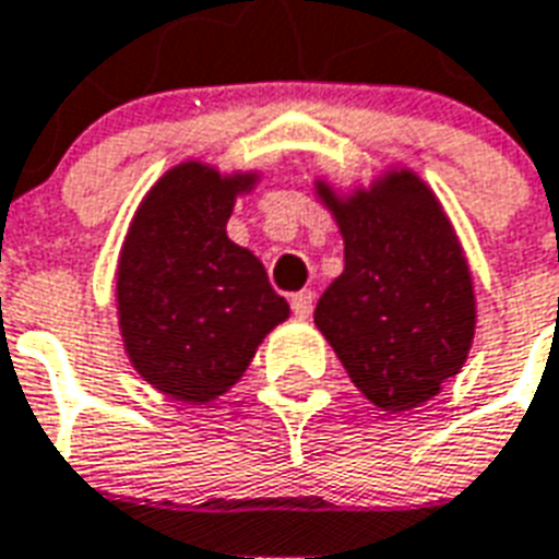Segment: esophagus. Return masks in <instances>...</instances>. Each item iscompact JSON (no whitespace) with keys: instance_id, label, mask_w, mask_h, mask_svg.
<instances>
[{"instance_id":"esophagus-1","label":"esophagus","mask_w":559,"mask_h":559,"mask_svg":"<svg viewBox=\"0 0 559 559\" xmlns=\"http://www.w3.org/2000/svg\"><path fill=\"white\" fill-rule=\"evenodd\" d=\"M293 313L299 317V320H308L313 313V293L311 290H299V293H293Z\"/></svg>"}]
</instances>
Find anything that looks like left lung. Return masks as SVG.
I'll return each instance as SVG.
<instances>
[{
	"label": "left lung",
	"mask_w": 559,
	"mask_h": 559,
	"mask_svg": "<svg viewBox=\"0 0 559 559\" xmlns=\"http://www.w3.org/2000/svg\"><path fill=\"white\" fill-rule=\"evenodd\" d=\"M320 195L343 234V272L313 311L346 373L384 412H408L462 370L474 341L468 263L436 195L412 171L346 204Z\"/></svg>",
	"instance_id": "1"
}]
</instances>
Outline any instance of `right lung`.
<instances>
[{
  "label": "right lung",
  "mask_w": 559,
  "mask_h": 559,
  "mask_svg": "<svg viewBox=\"0 0 559 559\" xmlns=\"http://www.w3.org/2000/svg\"><path fill=\"white\" fill-rule=\"evenodd\" d=\"M254 177L183 163L153 186L118 263V313L132 367L156 391L210 403L254 358L290 305L248 248L227 239L237 192Z\"/></svg>",
  "instance_id": "right-lung-1"
}]
</instances>
